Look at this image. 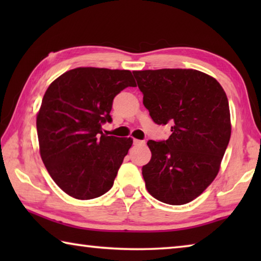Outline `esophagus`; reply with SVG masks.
Masks as SVG:
<instances>
[{
    "instance_id": "1",
    "label": "esophagus",
    "mask_w": 261,
    "mask_h": 261,
    "mask_svg": "<svg viewBox=\"0 0 261 261\" xmlns=\"http://www.w3.org/2000/svg\"><path fill=\"white\" fill-rule=\"evenodd\" d=\"M135 145H145V140H139V139H134Z\"/></svg>"
}]
</instances>
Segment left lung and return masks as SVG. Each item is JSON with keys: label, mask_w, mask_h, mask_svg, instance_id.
Returning a JSON list of instances; mask_svg holds the SVG:
<instances>
[{"label": "left lung", "mask_w": 261, "mask_h": 261, "mask_svg": "<svg viewBox=\"0 0 261 261\" xmlns=\"http://www.w3.org/2000/svg\"><path fill=\"white\" fill-rule=\"evenodd\" d=\"M154 123L171 125L167 140H148L143 167L149 194L165 204L196 199L219 173L231 134L229 103L216 79L192 69L134 71Z\"/></svg>", "instance_id": "obj_1"}]
</instances>
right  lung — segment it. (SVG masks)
<instances>
[{"mask_svg": "<svg viewBox=\"0 0 261 261\" xmlns=\"http://www.w3.org/2000/svg\"><path fill=\"white\" fill-rule=\"evenodd\" d=\"M129 86H136L129 70L76 68L47 88L37 116L40 155L69 196L88 200L112 189L132 139L105 135L102 124Z\"/></svg>", "mask_w": 261, "mask_h": 261, "instance_id": "right-lung-1", "label": "right lung"}]
</instances>
